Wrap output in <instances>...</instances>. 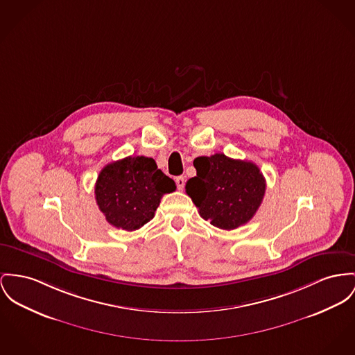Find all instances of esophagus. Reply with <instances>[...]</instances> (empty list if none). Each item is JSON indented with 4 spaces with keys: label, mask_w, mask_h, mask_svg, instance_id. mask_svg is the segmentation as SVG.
<instances>
[{
    "label": "esophagus",
    "mask_w": 355,
    "mask_h": 355,
    "mask_svg": "<svg viewBox=\"0 0 355 355\" xmlns=\"http://www.w3.org/2000/svg\"><path fill=\"white\" fill-rule=\"evenodd\" d=\"M175 182H176V186H178V189H184V184H186V179H184L183 176H178V178L175 179Z\"/></svg>",
    "instance_id": "esophagus-1"
}]
</instances>
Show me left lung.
<instances>
[{
	"instance_id": "8db88e82",
	"label": "left lung",
	"mask_w": 355,
	"mask_h": 355,
	"mask_svg": "<svg viewBox=\"0 0 355 355\" xmlns=\"http://www.w3.org/2000/svg\"><path fill=\"white\" fill-rule=\"evenodd\" d=\"M193 166L196 176L187 182L186 192L203 219L215 227L233 230L254 216L266 189L254 163L215 153L196 157Z\"/></svg>"
}]
</instances>
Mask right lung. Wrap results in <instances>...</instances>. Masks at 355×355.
Returning <instances> with one entry per match:
<instances>
[{
	"instance_id": "add662e5",
	"label": "right lung",
	"mask_w": 355,
	"mask_h": 355,
	"mask_svg": "<svg viewBox=\"0 0 355 355\" xmlns=\"http://www.w3.org/2000/svg\"><path fill=\"white\" fill-rule=\"evenodd\" d=\"M176 189L175 182L145 156H129L99 172L95 200L106 220L117 229L133 232L148 223L164 193Z\"/></svg>"
}]
</instances>
